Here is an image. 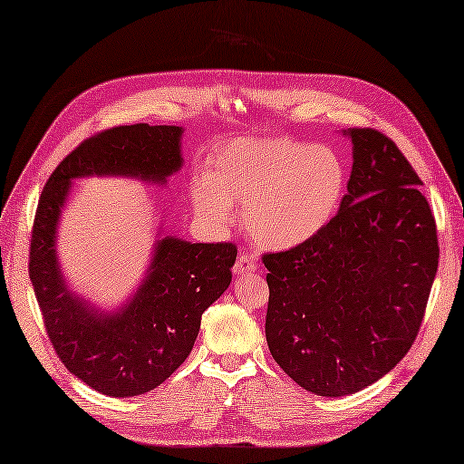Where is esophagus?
Listing matches in <instances>:
<instances>
[{"mask_svg": "<svg viewBox=\"0 0 464 464\" xmlns=\"http://www.w3.org/2000/svg\"><path fill=\"white\" fill-rule=\"evenodd\" d=\"M256 270V260L253 255H246L241 253L239 258H237V263L233 266V275L235 276H243V275H251V272Z\"/></svg>", "mask_w": 464, "mask_h": 464, "instance_id": "esophagus-1", "label": "esophagus"}]
</instances>
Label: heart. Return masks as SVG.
Segmentation results:
<instances>
[{"instance_id": "obj_1", "label": "heart", "mask_w": 464, "mask_h": 464, "mask_svg": "<svg viewBox=\"0 0 464 464\" xmlns=\"http://www.w3.org/2000/svg\"><path fill=\"white\" fill-rule=\"evenodd\" d=\"M347 192V169L327 145L286 139H235L208 160L194 182L192 201L201 219L227 227L233 204L253 239L286 251L322 233Z\"/></svg>"}]
</instances>
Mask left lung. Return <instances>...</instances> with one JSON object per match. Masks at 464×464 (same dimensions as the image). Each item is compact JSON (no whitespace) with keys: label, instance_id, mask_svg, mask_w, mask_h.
<instances>
[{"label":"left lung","instance_id":"1","mask_svg":"<svg viewBox=\"0 0 464 464\" xmlns=\"http://www.w3.org/2000/svg\"><path fill=\"white\" fill-rule=\"evenodd\" d=\"M343 135L353 170L337 216L312 241L263 256L268 349L327 398L374 384L406 356L439 265L435 218L396 142L376 129Z\"/></svg>","mask_w":464,"mask_h":464}]
</instances>
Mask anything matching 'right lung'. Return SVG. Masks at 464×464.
I'll list each match as a JSON object with an SVG mask.
<instances>
[{
	"mask_svg": "<svg viewBox=\"0 0 464 464\" xmlns=\"http://www.w3.org/2000/svg\"><path fill=\"white\" fill-rule=\"evenodd\" d=\"M182 127L147 123L102 130L56 166L39 199L29 276L46 335L68 371L105 396L145 394L186 361L201 314L229 288L237 246L159 237L135 294L115 312H102L68 286L56 255L58 221L76 178L166 184L182 169Z\"/></svg>",
	"mask_w": 464,
	"mask_h": 464,
	"instance_id": "obj_1",
	"label": "right lung"
}]
</instances>
